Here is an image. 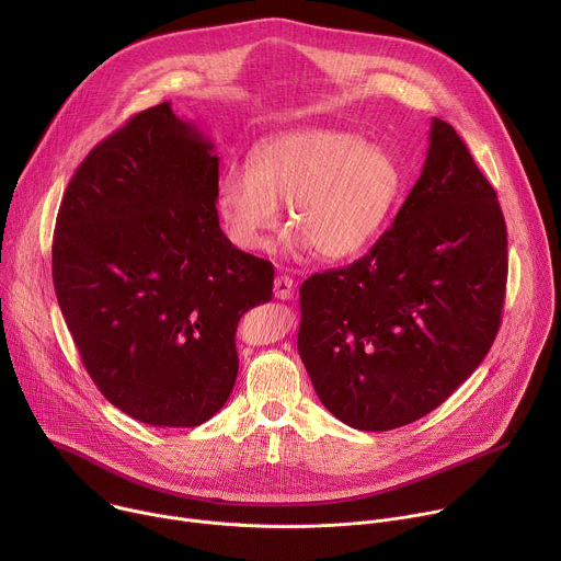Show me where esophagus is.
I'll return each mask as SVG.
<instances>
[{
    "label": "esophagus",
    "mask_w": 561,
    "mask_h": 561,
    "mask_svg": "<svg viewBox=\"0 0 561 561\" xmlns=\"http://www.w3.org/2000/svg\"><path fill=\"white\" fill-rule=\"evenodd\" d=\"M273 293L277 299H290L293 297V279L288 275H277L273 282Z\"/></svg>",
    "instance_id": "34e87169"
}]
</instances>
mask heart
<instances>
[{"instance_id":"heart-1","label":"heart","mask_w":561,"mask_h":561,"mask_svg":"<svg viewBox=\"0 0 561 561\" xmlns=\"http://www.w3.org/2000/svg\"><path fill=\"white\" fill-rule=\"evenodd\" d=\"M402 178L394 159L357 133L293 130L262 141L251 167L228 164L217 180V210L230 242L264 251L288 204L293 244L340 262L359 253L381 228Z\"/></svg>"}]
</instances>
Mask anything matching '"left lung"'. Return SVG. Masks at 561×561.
Segmentation results:
<instances>
[{"label": "left lung", "instance_id": "8db88e82", "mask_svg": "<svg viewBox=\"0 0 561 561\" xmlns=\"http://www.w3.org/2000/svg\"><path fill=\"white\" fill-rule=\"evenodd\" d=\"M495 188L433 117L420 180L375 247L299 288V357L317 397L359 431L407 426L491 351L508 251Z\"/></svg>", "mask_w": 561, "mask_h": 561}]
</instances>
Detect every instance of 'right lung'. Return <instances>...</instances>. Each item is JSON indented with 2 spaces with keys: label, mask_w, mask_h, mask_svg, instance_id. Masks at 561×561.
<instances>
[{
  "label": "right lung",
  "mask_w": 561,
  "mask_h": 561,
  "mask_svg": "<svg viewBox=\"0 0 561 561\" xmlns=\"http://www.w3.org/2000/svg\"><path fill=\"white\" fill-rule=\"evenodd\" d=\"M213 141L164 102L98 144L64 193L53 284L95 386L157 428L210 420L237 379L234 333L273 264L230 244Z\"/></svg>",
  "instance_id": "add662e5"
}]
</instances>
